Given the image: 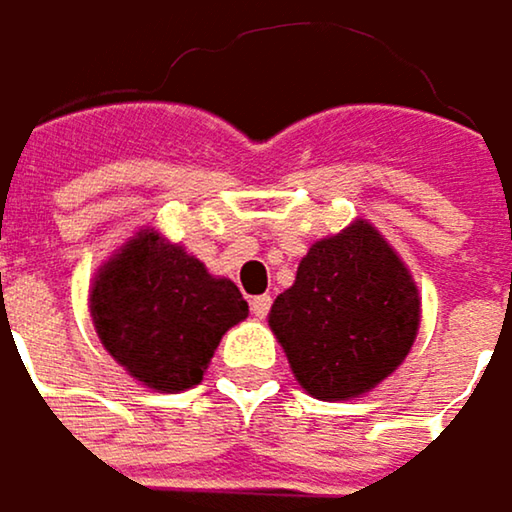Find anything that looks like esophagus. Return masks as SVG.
Here are the masks:
<instances>
[{
    "mask_svg": "<svg viewBox=\"0 0 512 512\" xmlns=\"http://www.w3.org/2000/svg\"><path fill=\"white\" fill-rule=\"evenodd\" d=\"M250 310H253L256 319H265L268 310H271V295H256V298L250 301Z\"/></svg>",
    "mask_w": 512,
    "mask_h": 512,
    "instance_id": "1",
    "label": "esophagus"
}]
</instances>
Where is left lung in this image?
Segmentation results:
<instances>
[{"label":"left lung","mask_w":512,"mask_h":512,"mask_svg":"<svg viewBox=\"0 0 512 512\" xmlns=\"http://www.w3.org/2000/svg\"><path fill=\"white\" fill-rule=\"evenodd\" d=\"M268 325L310 396L352 399L393 376L411 352L420 292L387 238L358 217L307 250Z\"/></svg>","instance_id":"1"}]
</instances>
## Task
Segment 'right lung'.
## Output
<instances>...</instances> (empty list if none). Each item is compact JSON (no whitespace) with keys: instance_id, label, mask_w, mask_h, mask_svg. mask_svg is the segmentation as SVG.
Wrapping results in <instances>:
<instances>
[{"instance_id":"right-lung-1","label":"right lung","mask_w":512,"mask_h":512,"mask_svg":"<svg viewBox=\"0 0 512 512\" xmlns=\"http://www.w3.org/2000/svg\"><path fill=\"white\" fill-rule=\"evenodd\" d=\"M89 313L130 379L178 393L202 382L223 334L250 310L229 277H214L181 244L145 226L98 268Z\"/></svg>"}]
</instances>
